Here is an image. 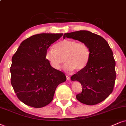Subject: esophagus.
I'll list each match as a JSON object with an SVG mask.
<instances>
[{"label": "esophagus", "mask_w": 126, "mask_h": 126, "mask_svg": "<svg viewBox=\"0 0 126 126\" xmlns=\"http://www.w3.org/2000/svg\"><path fill=\"white\" fill-rule=\"evenodd\" d=\"M66 79H67L68 80H69V79H70V77H69V76L68 75H66Z\"/></svg>", "instance_id": "1"}]
</instances>
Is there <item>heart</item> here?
<instances>
[{"label": "heart", "mask_w": 126, "mask_h": 126, "mask_svg": "<svg viewBox=\"0 0 126 126\" xmlns=\"http://www.w3.org/2000/svg\"><path fill=\"white\" fill-rule=\"evenodd\" d=\"M91 55L88 45L83 42L63 40L54 45V49L49 48L46 52V58L55 69H60L63 63L68 71H80L86 66Z\"/></svg>", "instance_id": "obj_1"}]
</instances>
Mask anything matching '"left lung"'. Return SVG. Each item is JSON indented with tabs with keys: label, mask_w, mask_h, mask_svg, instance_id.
<instances>
[{
	"label": "left lung",
	"mask_w": 126,
	"mask_h": 126,
	"mask_svg": "<svg viewBox=\"0 0 126 126\" xmlns=\"http://www.w3.org/2000/svg\"><path fill=\"white\" fill-rule=\"evenodd\" d=\"M65 37L86 43L91 52L86 66L71 77V80L82 85V92L76 96L77 100L87 105L100 103L111 94L115 83L116 62L112 50L103 37L89 31L65 33Z\"/></svg>",
	"instance_id": "1"
}]
</instances>
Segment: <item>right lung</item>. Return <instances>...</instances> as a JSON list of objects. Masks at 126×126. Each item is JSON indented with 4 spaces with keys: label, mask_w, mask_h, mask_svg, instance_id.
<instances>
[{
    "label": "right lung",
    "mask_w": 126,
    "mask_h": 126,
    "mask_svg": "<svg viewBox=\"0 0 126 126\" xmlns=\"http://www.w3.org/2000/svg\"><path fill=\"white\" fill-rule=\"evenodd\" d=\"M63 34L42 33L24 40L12 59L11 84L17 97L26 105L43 108L52 100L57 86L66 79L46 58L48 47Z\"/></svg>",
    "instance_id": "obj_1"
}]
</instances>
